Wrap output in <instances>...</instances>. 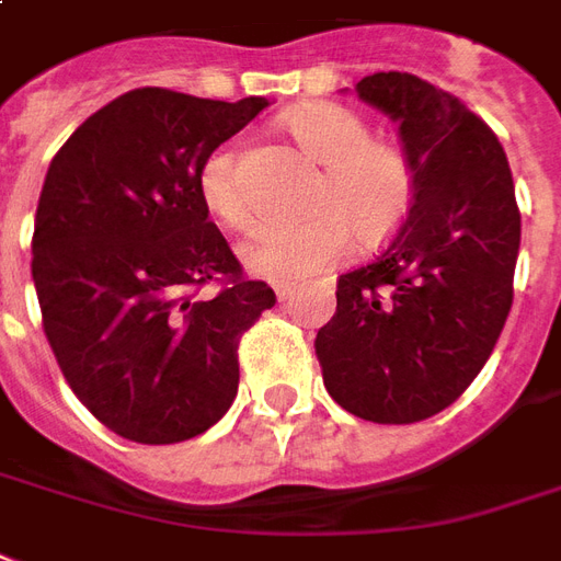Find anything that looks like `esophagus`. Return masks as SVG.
I'll return each mask as SVG.
<instances>
[{
	"label": "esophagus",
	"instance_id": "1",
	"mask_svg": "<svg viewBox=\"0 0 561 561\" xmlns=\"http://www.w3.org/2000/svg\"><path fill=\"white\" fill-rule=\"evenodd\" d=\"M293 289H296V286H293V284H275L277 301H286V298L293 296Z\"/></svg>",
	"mask_w": 561,
	"mask_h": 561
}]
</instances>
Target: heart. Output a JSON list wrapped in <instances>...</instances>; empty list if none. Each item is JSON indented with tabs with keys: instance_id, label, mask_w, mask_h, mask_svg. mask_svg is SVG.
Wrapping results in <instances>:
<instances>
[{
	"instance_id": "b5f03b06",
	"label": "heart",
	"mask_w": 561,
	"mask_h": 561,
	"mask_svg": "<svg viewBox=\"0 0 561 561\" xmlns=\"http://www.w3.org/2000/svg\"><path fill=\"white\" fill-rule=\"evenodd\" d=\"M284 126L296 145L322 165L307 209L313 216L289 225H256L239 242V260L251 275L296 284L340 263L352 233L378 242L405 218L414 197L411 159L390 138L369 136L366 117L340 103H305L289 108ZM197 192L206 209L225 225L251 218L239 183L233 150H216L197 171Z\"/></svg>"
}]
</instances>
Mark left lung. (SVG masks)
Listing matches in <instances>:
<instances>
[{"label":"left lung","instance_id":"left-lung-1","mask_svg":"<svg viewBox=\"0 0 561 561\" xmlns=\"http://www.w3.org/2000/svg\"><path fill=\"white\" fill-rule=\"evenodd\" d=\"M355 94L399 124L414 197L385 251L340 275L316 357L348 414L420 423L470 387L512 310L515 183L491 126L449 91L390 70Z\"/></svg>","mask_w":561,"mask_h":561}]
</instances>
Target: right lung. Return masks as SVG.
Wrapping results in <instances>:
<instances>
[{
    "label": "right lung",
    "mask_w": 561,
    "mask_h": 561,
    "mask_svg": "<svg viewBox=\"0 0 561 561\" xmlns=\"http://www.w3.org/2000/svg\"><path fill=\"white\" fill-rule=\"evenodd\" d=\"M268 100L121 94L49 162L32 277L67 385L115 435L180 444L204 435L239 390V336L275 307L197 192L204 159ZM209 279L226 284L197 297Z\"/></svg>",
    "instance_id": "add662e5"
}]
</instances>
